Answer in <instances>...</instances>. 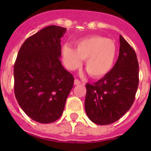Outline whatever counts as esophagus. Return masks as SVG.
Returning <instances> with one entry per match:
<instances>
[{
	"instance_id": "34e87169",
	"label": "esophagus",
	"mask_w": 151,
	"mask_h": 151,
	"mask_svg": "<svg viewBox=\"0 0 151 151\" xmlns=\"http://www.w3.org/2000/svg\"><path fill=\"white\" fill-rule=\"evenodd\" d=\"M80 84H81V81H79L78 79H75V80H74V85H80Z\"/></svg>"
}]
</instances>
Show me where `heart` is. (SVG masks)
Masks as SVG:
<instances>
[{
  "instance_id": "b5f03b06",
  "label": "heart",
  "mask_w": 151,
  "mask_h": 151,
  "mask_svg": "<svg viewBox=\"0 0 151 151\" xmlns=\"http://www.w3.org/2000/svg\"><path fill=\"white\" fill-rule=\"evenodd\" d=\"M76 48L67 44L62 48L63 59L66 68L75 70L85 59V67L91 77L102 78L114 66L117 46L114 41L101 36H91L75 43Z\"/></svg>"
}]
</instances>
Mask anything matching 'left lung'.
<instances>
[{"mask_svg":"<svg viewBox=\"0 0 151 151\" xmlns=\"http://www.w3.org/2000/svg\"><path fill=\"white\" fill-rule=\"evenodd\" d=\"M139 85V63L134 49L120 35L119 55L112 70L94 84H86L85 108L95 124L119 120L131 108Z\"/></svg>","mask_w":151,"mask_h":151,"instance_id":"obj_1","label":"left lung"}]
</instances>
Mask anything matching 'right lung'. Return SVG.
<instances>
[{
  "label": "right lung",
  "mask_w": 151,
  "mask_h": 151,
  "mask_svg": "<svg viewBox=\"0 0 151 151\" xmlns=\"http://www.w3.org/2000/svg\"><path fill=\"white\" fill-rule=\"evenodd\" d=\"M66 28L48 26L24 41L14 65V92L30 118L48 124L61 117L73 76L62 66L61 37Z\"/></svg>",
  "instance_id": "1"
}]
</instances>
